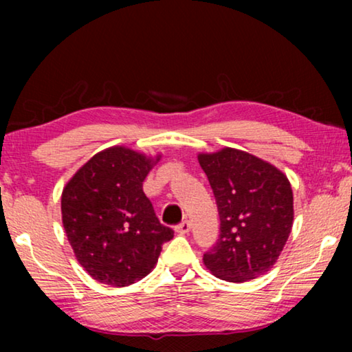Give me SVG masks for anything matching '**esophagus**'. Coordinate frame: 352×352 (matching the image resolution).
Here are the masks:
<instances>
[{
	"label": "esophagus",
	"mask_w": 352,
	"mask_h": 352,
	"mask_svg": "<svg viewBox=\"0 0 352 352\" xmlns=\"http://www.w3.org/2000/svg\"><path fill=\"white\" fill-rule=\"evenodd\" d=\"M189 230H190V223L187 219H184L182 223L176 226V232H179V234H187Z\"/></svg>",
	"instance_id": "obj_1"
}]
</instances>
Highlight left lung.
Returning <instances> with one entry per match:
<instances>
[{
    "label": "left lung",
    "mask_w": 352,
    "mask_h": 352,
    "mask_svg": "<svg viewBox=\"0 0 352 352\" xmlns=\"http://www.w3.org/2000/svg\"><path fill=\"white\" fill-rule=\"evenodd\" d=\"M219 211V239L204 254L221 280L247 282L280 256L293 226L290 181L271 163L237 148L200 153Z\"/></svg>",
    "instance_id": "8db88e82"
}]
</instances>
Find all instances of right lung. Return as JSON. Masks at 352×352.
Returning a JSON list of instances; mask_svg holds the SVG:
<instances>
[{
    "instance_id": "1",
    "label": "right lung",
    "mask_w": 352,
    "mask_h": 352,
    "mask_svg": "<svg viewBox=\"0 0 352 352\" xmlns=\"http://www.w3.org/2000/svg\"><path fill=\"white\" fill-rule=\"evenodd\" d=\"M110 147L85 163L62 190L67 239L94 280L128 287L152 271L175 230L158 221L142 182L158 162Z\"/></svg>"
}]
</instances>
